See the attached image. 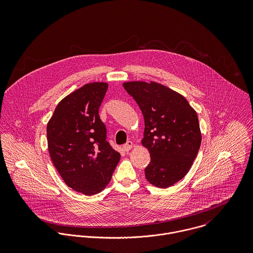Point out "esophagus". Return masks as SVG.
<instances>
[{
    "instance_id": "1",
    "label": "esophagus",
    "mask_w": 253,
    "mask_h": 253,
    "mask_svg": "<svg viewBox=\"0 0 253 253\" xmlns=\"http://www.w3.org/2000/svg\"><path fill=\"white\" fill-rule=\"evenodd\" d=\"M132 146H133V143H132L131 141H127L126 144L123 146V148H124V150H125L126 152H128V151L132 148Z\"/></svg>"
}]
</instances>
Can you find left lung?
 Masks as SVG:
<instances>
[{
	"label": "left lung",
	"mask_w": 253,
	"mask_h": 253,
	"mask_svg": "<svg viewBox=\"0 0 253 253\" xmlns=\"http://www.w3.org/2000/svg\"><path fill=\"white\" fill-rule=\"evenodd\" d=\"M124 87L144 117L142 144L151 157L146 179L169 188L188 173L198 155L202 134L197 113L184 96L161 84L127 82Z\"/></svg>",
	"instance_id": "1"
}]
</instances>
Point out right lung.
Returning a JSON list of instances; mask_svg holds the SVG:
<instances>
[{"instance_id":"add662e5","label":"right lung","mask_w":253,"mask_h":253,"mask_svg":"<svg viewBox=\"0 0 253 253\" xmlns=\"http://www.w3.org/2000/svg\"><path fill=\"white\" fill-rule=\"evenodd\" d=\"M106 83L86 84L63 98L46 126L51 161L67 186L86 196L102 191L121 155L107 139L99 107Z\"/></svg>"}]
</instances>
